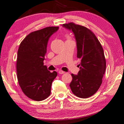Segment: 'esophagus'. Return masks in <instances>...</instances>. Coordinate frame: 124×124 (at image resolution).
<instances>
[{
    "instance_id": "esophagus-1",
    "label": "esophagus",
    "mask_w": 124,
    "mask_h": 124,
    "mask_svg": "<svg viewBox=\"0 0 124 124\" xmlns=\"http://www.w3.org/2000/svg\"><path fill=\"white\" fill-rule=\"evenodd\" d=\"M64 71H62V70H60L59 71V73L60 74H64Z\"/></svg>"
}]
</instances>
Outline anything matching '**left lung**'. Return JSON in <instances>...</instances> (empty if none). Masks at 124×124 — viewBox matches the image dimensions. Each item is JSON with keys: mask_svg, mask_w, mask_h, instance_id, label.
I'll use <instances>...</instances> for the list:
<instances>
[{"mask_svg": "<svg viewBox=\"0 0 124 124\" xmlns=\"http://www.w3.org/2000/svg\"><path fill=\"white\" fill-rule=\"evenodd\" d=\"M72 31L77 42V57L81 60L78 75L71 74L70 86L80 98H88L99 89L105 73L106 62L104 51L96 36L89 29L74 23L62 24Z\"/></svg>", "mask_w": 124, "mask_h": 124, "instance_id": "obj_1", "label": "left lung"}]
</instances>
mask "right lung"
<instances>
[{"label": "right lung", "mask_w": 124, "mask_h": 124, "mask_svg": "<svg viewBox=\"0 0 124 124\" xmlns=\"http://www.w3.org/2000/svg\"><path fill=\"white\" fill-rule=\"evenodd\" d=\"M58 29V27H49L33 31L19 46L16 64L17 79L22 91L32 100L42 101L50 94L52 82L57 73L48 71L43 61L49 38Z\"/></svg>", "instance_id": "right-lung-1"}]
</instances>
